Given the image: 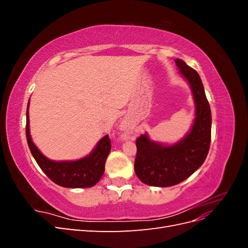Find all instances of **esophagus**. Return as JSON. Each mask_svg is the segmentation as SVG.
Masks as SVG:
<instances>
[{"label":"esophagus","instance_id":"1","mask_svg":"<svg viewBox=\"0 0 248 248\" xmlns=\"http://www.w3.org/2000/svg\"><path fill=\"white\" fill-rule=\"evenodd\" d=\"M122 127H123V129H126V127H125V125H123Z\"/></svg>","mask_w":248,"mask_h":248}]
</instances>
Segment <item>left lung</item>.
Wrapping results in <instances>:
<instances>
[{"mask_svg": "<svg viewBox=\"0 0 248 248\" xmlns=\"http://www.w3.org/2000/svg\"><path fill=\"white\" fill-rule=\"evenodd\" d=\"M188 80L196 101V120L191 131L178 144L164 147L141 134L136 140L134 171L142 183L168 187L181 183L205 161L211 141V109L199 73L180 59L175 60Z\"/></svg>", "mask_w": 248, "mask_h": 248, "instance_id": "left-lung-1", "label": "left lung"}]
</instances>
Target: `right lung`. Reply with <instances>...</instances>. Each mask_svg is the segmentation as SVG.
<instances>
[{
  "mask_svg": "<svg viewBox=\"0 0 248 248\" xmlns=\"http://www.w3.org/2000/svg\"><path fill=\"white\" fill-rule=\"evenodd\" d=\"M29 103L27 108V124L26 137L27 141L33 157L38 163L40 169L44 171L52 182L67 187V188H87L92 187L99 181L104 172V164L111 148V142L108 136L104 137L92 154L76 161H51L33 144L29 129Z\"/></svg>",
  "mask_w": 248,
  "mask_h": 248,
  "instance_id": "add662e5",
  "label": "right lung"
}]
</instances>
